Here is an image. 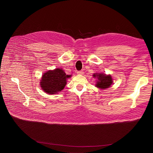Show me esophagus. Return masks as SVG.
Segmentation results:
<instances>
[{
    "label": "esophagus",
    "mask_w": 153,
    "mask_h": 153,
    "mask_svg": "<svg viewBox=\"0 0 153 153\" xmlns=\"http://www.w3.org/2000/svg\"><path fill=\"white\" fill-rule=\"evenodd\" d=\"M77 73L78 75H82L84 74V72L82 71H78Z\"/></svg>",
    "instance_id": "obj_1"
}]
</instances>
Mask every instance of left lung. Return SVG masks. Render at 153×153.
I'll return each mask as SVG.
<instances>
[{
  "instance_id": "left-lung-1",
  "label": "left lung",
  "mask_w": 153,
  "mask_h": 153,
  "mask_svg": "<svg viewBox=\"0 0 153 153\" xmlns=\"http://www.w3.org/2000/svg\"><path fill=\"white\" fill-rule=\"evenodd\" d=\"M92 76L94 78L97 79L95 87L99 89L103 90L107 89L113 83V79L110 74L107 75L104 73H94Z\"/></svg>"
}]
</instances>
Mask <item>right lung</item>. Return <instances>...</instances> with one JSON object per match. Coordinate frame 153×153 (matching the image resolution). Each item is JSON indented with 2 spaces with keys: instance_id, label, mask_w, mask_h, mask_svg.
<instances>
[{
  "instance_id": "add662e5",
  "label": "right lung",
  "mask_w": 153,
  "mask_h": 153,
  "mask_svg": "<svg viewBox=\"0 0 153 153\" xmlns=\"http://www.w3.org/2000/svg\"><path fill=\"white\" fill-rule=\"evenodd\" d=\"M70 77L62 68L49 70L42 75L39 82L40 87L48 94H56L64 89L67 84V79Z\"/></svg>"
}]
</instances>
